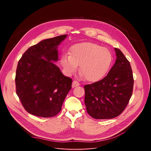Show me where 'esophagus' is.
I'll use <instances>...</instances> for the list:
<instances>
[{"label":"esophagus","instance_id":"esophagus-1","mask_svg":"<svg viewBox=\"0 0 151 151\" xmlns=\"http://www.w3.org/2000/svg\"><path fill=\"white\" fill-rule=\"evenodd\" d=\"M80 85V83H79V82H77V81H74L72 82V87L73 88H75V87H76V86H79Z\"/></svg>","mask_w":151,"mask_h":151}]
</instances>
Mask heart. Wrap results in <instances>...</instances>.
<instances>
[{
	"instance_id": "1",
	"label": "heart",
	"mask_w": 151,
	"mask_h": 151,
	"mask_svg": "<svg viewBox=\"0 0 151 151\" xmlns=\"http://www.w3.org/2000/svg\"><path fill=\"white\" fill-rule=\"evenodd\" d=\"M112 62V55L106 48L94 43H77L70 48L69 55H63L61 63L68 74L80 65V70L91 82L99 81L107 74Z\"/></svg>"
}]
</instances>
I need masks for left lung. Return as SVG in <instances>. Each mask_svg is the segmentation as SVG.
I'll return each instance as SVG.
<instances>
[{"mask_svg": "<svg viewBox=\"0 0 151 151\" xmlns=\"http://www.w3.org/2000/svg\"><path fill=\"white\" fill-rule=\"evenodd\" d=\"M116 59L106 77L84 86L87 112L95 119H111L124 111L132 95L134 77L129 61L115 48Z\"/></svg>", "mask_w": 151, "mask_h": 151, "instance_id": "8db88e82", "label": "left lung"}]
</instances>
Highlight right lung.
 Returning <instances> with one entry per match:
<instances>
[{
	"mask_svg": "<svg viewBox=\"0 0 151 151\" xmlns=\"http://www.w3.org/2000/svg\"><path fill=\"white\" fill-rule=\"evenodd\" d=\"M66 36L44 40L31 46L18 62L16 94L26 111L35 116L57 115L72 88V79L63 75L51 62L58 60L57 47Z\"/></svg>",
	"mask_w": 151,
	"mask_h": 151,
	"instance_id": "obj_1",
	"label": "right lung"
}]
</instances>
